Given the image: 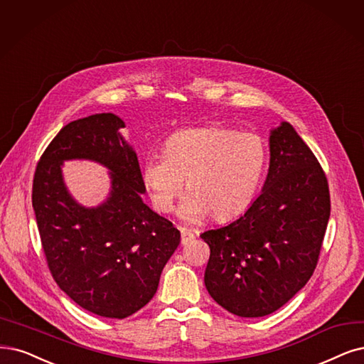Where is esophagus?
<instances>
[{"label": "esophagus", "mask_w": 364, "mask_h": 364, "mask_svg": "<svg viewBox=\"0 0 364 364\" xmlns=\"http://www.w3.org/2000/svg\"><path fill=\"white\" fill-rule=\"evenodd\" d=\"M193 238H195V234L191 230H187V228H181V243L183 245H187Z\"/></svg>", "instance_id": "1"}]
</instances>
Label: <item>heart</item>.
Returning a JSON list of instances; mask_svg holds the SVG:
<instances>
[{
	"mask_svg": "<svg viewBox=\"0 0 364 364\" xmlns=\"http://www.w3.org/2000/svg\"><path fill=\"white\" fill-rule=\"evenodd\" d=\"M267 161V144L257 133L225 126L193 127L166 138L161 156L146 157L141 178L160 213L173 208L186 178L189 192L181 200V218L196 220L211 213L222 222L253 203Z\"/></svg>",
	"mask_w": 364,
	"mask_h": 364,
	"instance_id": "obj_1",
	"label": "heart"
}]
</instances>
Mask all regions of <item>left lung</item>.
I'll return each mask as SVG.
<instances>
[{
  "label": "left lung",
  "instance_id": "8db88e82",
  "mask_svg": "<svg viewBox=\"0 0 364 364\" xmlns=\"http://www.w3.org/2000/svg\"><path fill=\"white\" fill-rule=\"evenodd\" d=\"M330 218L324 169L289 123L272 130L262 193L230 225L200 234L213 300L243 318L270 315L312 277Z\"/></svg>",
  "mask_w": 364,
  "mask_h": 364
}]
</instances>
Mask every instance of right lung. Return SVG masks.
Returning a JSON list of instances; mask_svg holds the SVG:
<instances>
[{
    "instance_id": "1",
    "label": "right lung",
    "mask_w": 364,
    "mask_h": 364,
    "mask_svg": "<svg viewBox=\"0 0 364 364\" xmlns=\"http://www.w3.org/2000/svg\"><path fill=\"white\" fill-rule=\"evenodd\" d=\"M123 127L114 114L72 121L43 151L33 180V208L53 280L85 311L117 319L154 297L180 245L172 222L144 204L138 157L119 134ZM69 158L96 159L112 171L105 205L85 209L74 203L60 175Z\"/></svg>"
}]
</instances>
